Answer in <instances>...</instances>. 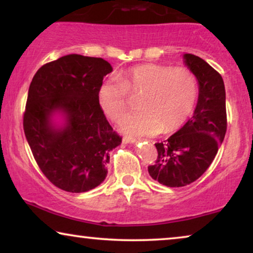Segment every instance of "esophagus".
Listing matches in <instances>:
<instances>
[{"mask_svg":"<svg viewBox=\"0 0 253 253\" xmlns=\"http://www.w3.org/2000/svg\"><path fill=\"white\" fill-rule=\"evenodd\" d=\"M136 141H137L136 138H132V137H124V138H123V143H126V144L136 143Z\"/></svg>","mask_w":253,"mask_h":253,"instance_id":"1","label":"esophagus"}]
</instances>
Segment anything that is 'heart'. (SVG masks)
Returning <instances> with one entry per match:
<instances>
[{
	"label": "heart",
	"instance_id": "b5f03b06",
	"mask_svg": "<svg viewBox=\"0 0 253 253\" xmlns=\"http://www.w3.org/2000/svg\"><path fill=\"white\" fill-rule=\"evenodd\" d=\"M130 94H141L138 100L140 109L124 116L121 127L133 136H154L162 130L177 129L189 119L198 98V82L186 68L141 64L121 77L105 79L98 100L107 116L117 121L129 107Z\"/></svg>",
	"mask_w": 253,
	"mask_h": 253
}]
</instances>
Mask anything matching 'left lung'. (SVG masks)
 Returning <instances> with one entry per match:
<instances>
[{"mask_svg":"<svg viewBox=\"0 0 253 253\" xmlns=\"http://www.w3.org/2000/svg\"><path fill=\"white\" fill-rule=\"evenodd\" d=\"M184 60L199 84L195 113L177 132L155 144L158 158L148 166L151 177L170 188L191 184L207 170L227 131L222 77L196 55L185 54Z\"/></svg>","mask_w":253,"mask_h":253,"instance_id":"left-lung-1","label":"left lung"}]
</instances>
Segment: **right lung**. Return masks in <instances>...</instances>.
<instances>
[{"instance_id":"right-lung-1","label":"right lung","mask_w":253,"mask_h":253,"mask_svg":"<svg viewBox=\"0 0 253 253\" xmlns=\"http://www.w3.org/2000/svg\"><path fill=\"white\" fill-rule=\"evenodd\" d=\"M112 65L100 57L70 54L43 64L31 82L23 126L43 175L58 189L86 192L105 181L109 153L122 143L98 100ZM55 111L66 116L52 126Z\"/></svg>"}]
</instances>
